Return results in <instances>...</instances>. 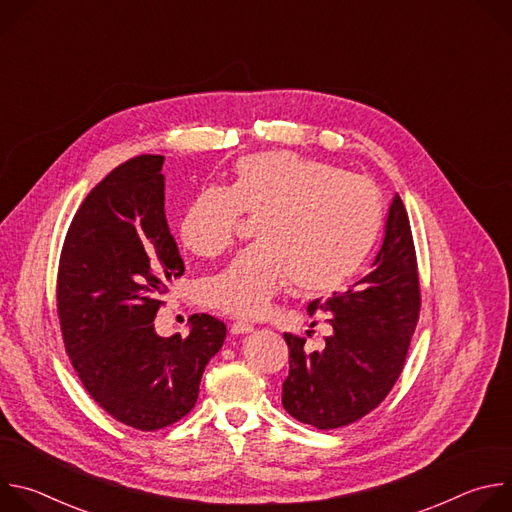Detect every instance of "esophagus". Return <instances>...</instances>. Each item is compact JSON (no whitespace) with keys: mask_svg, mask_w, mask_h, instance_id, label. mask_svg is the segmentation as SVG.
I'll list each match as a JSON object with an SVG mask.
<instances>
[{"mask_svg":"<svg viewBox=\"0 0 512 512\" xmlns=\"http://www.w3.org/2000/svg\"><path fill=\"white\" fill-rule=\"evenodd\" d=\"M231 332L233 334H249V332H253V326L247 324V322H233Z\"/></svg>","mask_w":512,"mask_h":512,"instance_id":"obj_1","label":"esophagus"}]
</instances>
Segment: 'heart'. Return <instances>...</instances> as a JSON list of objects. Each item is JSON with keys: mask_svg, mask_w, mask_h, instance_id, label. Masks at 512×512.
Returning <instances> with one entry per match:
<instances>
[{"mask_svg": "<svg viewBox=\"0 0 512 512\" xmlns=\"http://www.w3.org/2000/svg\"><path fill=\"white\" fill-rule=\"evenodd\" d=\"M241 214L259 223L253 247L204 279V306L235 318H261L294 279L306 296L348 281L373 249L383 196L364 176L291 152L241 158L225 188H206L184 208L178 235L198 257L225 253Z\"/></svg>", "mask_w": 512, "mask_h": 512, "instance_id": "1", "label": "heart"}]
</instances>
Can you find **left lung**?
Returning a JSON list of instances; mask_svg holds the SVG:
<instances>
[{
  "instance_id": "left-lung-1",
  "label": "left lung",
  "mask_w": 512,
  "mask_h": 512,
  "mask_svg": "<svg viewBox=\"0 0 512 512\" xmlns=\"http://www.w3.org/2000/svg\"><path fill=\"white\" fill-rule=\"evenodd\" d=\"M421 308L417 259L409 216L395 194L383 245L371 271L342 294L314 300L308 314L326 312L332 334L322 350L283 334L289 375L281 403L302 423L336 429L371 413L397 383ZM316 326V322L312 324Z\"/></svg>"
}]
</instances>
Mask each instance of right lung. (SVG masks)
I'll return each instance as SVG.
<instances>
[{
	"instance_id": "right-lung-1",
	"label": "right lung",
	"mask_w": 512,
	"mask_h": 512,
	"mask_svg": "<svg viewBox=\"0 0 512 512\" xmlns=\"http://www.w3.org/2000/svg\"><path fill=\"white\" fill-rule=\"evenodd\" d=\"M164 156L117 166L85 198L60 253L56 306L64 348L89 395L117 421L156 431L194 407L227 326L208 314L190 334L158 336L154 318L184 261L164 210Z\"/></svg>"
}]
</instances>
